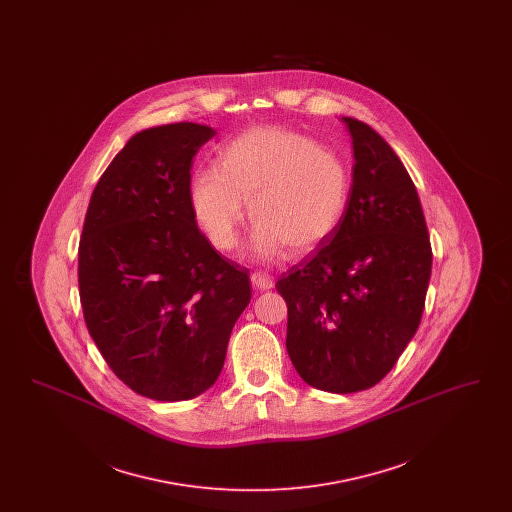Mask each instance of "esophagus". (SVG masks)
Returning <instances> with one entry per match:
<instances>
[{"mask_svg":"<svg viewBox=\"0 0 512 512\" xmlns=\"http://www.w3.org/2000/svg\"><path fill=\"white\" fill-rule=\"evenodd\" d=\"M251 284H253L255 290H261V292L270 290V288L274 286L272 276L267 274V272H253V274H251Z\"/></svg>","mask_w":512,"mask_h":512,"instance_id":"1","label":"esophagus"}]
</instances>
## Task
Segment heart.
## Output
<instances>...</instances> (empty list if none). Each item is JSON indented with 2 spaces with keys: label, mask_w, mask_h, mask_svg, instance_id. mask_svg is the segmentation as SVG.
<instances>
[{
  "label": "heart",
  "mask_w": 512,
  "mask_h": 512,
  "mask_svg": "<svg viewBox=\"0 0 512 512\" xmlns=\"http://www.w3.org/2000/svg\"><path fill=\"white\" fill-rule=\"evenodd\" d=\"M351 171L338 151L282 126L251 128L219 151V167L195 172L190 207L219 251L238 244L245 203L255 222L257 257L305 255L330 240L345 219Z\"/></svg>",
  "instance_id": "obj_1"
}]
</instances>
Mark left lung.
Segmentation results:
<instances>
[{
	"instance_id": "8db88e82",
	"label": "left lung",
	"mask_w": 512,
	"mask_h": 512,
	"mask_svg": "<svg viewBox=\"0 0 512 512\" xmlns=\"http://www.w3.org/2000/svg\"><path fill=\"white\" fill-rule=\"evenodd\" d=\"M353 138V182L338 232L276 282L288 305L286 349L313 388L376 386L418 330L432 245L413 180L390 144L343 117Z\"/></svg>"
}]
</instances>
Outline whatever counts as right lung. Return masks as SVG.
Segmentation results:
<instances>
[{"mask_svg":"<svg viewBox=\"0 0 512 512\" xmlns=\"http://www.w3.org/2000/svg\"><path fill=\"white\" fill-rule=\"evenodd\" d=\"M215 130L195 122L132 136L101 174L78 245L84 320L130 390L186 401L209 390L251 286L190 207L192 159Z\"/></svg>","mask_w":512,"mask_h":512,"instance_id":"right-lung-1","label":"right lung"}]
</instances>
